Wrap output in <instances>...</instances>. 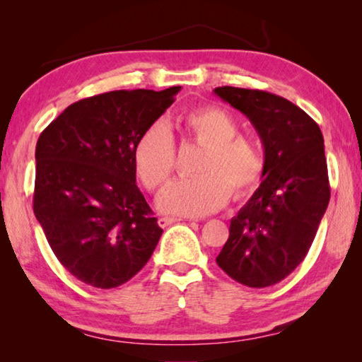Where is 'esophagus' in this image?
<instances>
[{
  "mask_svg": "<svg viewBox=\"0 0 362 362\" xmlns=\"http://www.w3.org/2000/svg\"><path fill=\"white\" fill-rule=\"evenodd\" d=\"M175 222H180V218H175V217H161V218H158V225L161 226V228H166V226L173 225Z\"/></svg>",
  "mask_w": 362,
  "mask_h": 362,
  "instance_id": "esophagus-1",
  "label": "esophagus"
}]
</instances>
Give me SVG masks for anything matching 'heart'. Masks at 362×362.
<instances>
[{
	"label": "heart",
	"instance_id": "obj_1",
	"mask_svg": "<svg viewBox=\"0 0 362 362\" xmlns=\"http://www.w3.org/2000/svg\"><path fill=\"white\" fill-rule=\"evenodd\" d=\"M183 124L196 142L207 146L198 170L182 177L158 196V209L169 216L203 217L218 211L230 199L231 188L244 193L252 188L265 168V155L255 139L243 136L233 116L217 107L189 112ZM175 164V140L170 126L158 119L146 127L134 148V166L145 188L166 182Z\"/></svg>",
	"mask_w": 362,
	"mask_h": 362
}]
</instances>
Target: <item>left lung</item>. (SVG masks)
Returning <instances> with one entry per match:
<instances>
[{"label": "left lung", "instance_id": "8db88e82", "mask_svg": "<svg viewBox=\"0 0 362 362\" xmlns=\"http://www.w3.org/2000/svg\"><path fill=\"white\" fill-rule=\"evenodd\" d=\"M214 93L247 116L265 153L260 187L231 218L228 241L216 262L244 286H273L302 263L327 209L322 134L284 97L231 86Z\"/></svg>", "mask_w": 362, "mask_h": 362}]
</instances>
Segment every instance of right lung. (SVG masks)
<instances>
[{
    "label": "right lung",
    "instance_id": "add662e5",
    "mask_svg": "<svg viewBox=\"0 0 362 362\" xmlns=\"http://www.w3.org/2000/svg\"><path fill=\"white\" fill-rule=\"evenodd\" d=\"M179 90L88 97L41 132L33 212L59 262L86 284L112 289L127 283L163 235L136 185L134 148Z\"/></svg>",
    "mask_w": 362,
    "mask_h": 362
}]
</instances>
